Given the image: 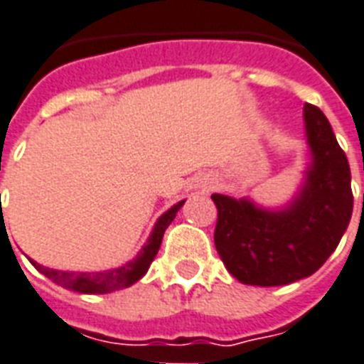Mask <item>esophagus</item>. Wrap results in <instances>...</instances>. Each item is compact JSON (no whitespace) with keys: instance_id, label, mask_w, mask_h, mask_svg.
Masks as SVG:
<instances>
[{"instance_id":"obj_1","label":"esophagus","mask_w":364,"mask_h":364,"mask_svg":"<svg viewBox=\"0 0 364 364\" xmlns=\"http://www.w3.org/2000/svg\"><path fill=\"white\" fill-rule=\"evenodd\" d=\"M196 188L199 191H208L212 188V178H208V176H203L200 180H197Z\"/></svg>"}]
</instances>
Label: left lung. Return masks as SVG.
I'll list each match as a JSON object with an SVG mask.
<instances>
[{
  "label": "left lung",
  "mask_w": 364,
  "mask_h": 364,
  "mask_svg": "<svg viewBox=\"0 0 364 364\" xmlns=\"http://www.w3.org/2000/svg\"><path fill=\"white\" fill-rule=\"evenodd\" d=\"M312 164L301 190L286 206L270 210L248 197L214 193V244L225 269L248 286H286L314 274L329 259L353 210L350 164L329 120L304 105Z\"/></svg>",
  "instance_id": "left-lung-1"
}]
</instances>
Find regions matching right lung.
Returning <instances> with one entry per match:
<instances>
[{
	"label": "right lung",
	"mask_w": 364,
	"mask_h": 364,
	"mask_svg": "<svg viewBox=\"0 0 364 364\" xmlns=\"http://www.w3.org/2000/svg\"><path fill=\"white\" fill-rule=\"evenodd\" d=\"M184 203L186 200H180L174 206H171L165 214H161L156 225H154L152 235L148 237L146 244L142 246L139 255L129 263L118 267V269L103 270V272H67V270H54L48 269V267H43V264L33 259L30 261L41 274H45L48 280H52L58 286L65 287V289H71V291L101 295V293L118 291V289L129 287L146 274V270L150 269V263H152L156 254H158L159 246H161L165 229L171 225L176 212L180 210V206Z\"/></svg>",
	"instance_id": "add662e5"
}]
</instances>
